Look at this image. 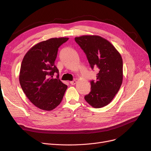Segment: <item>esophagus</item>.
<instances>
[{"instance_id":"esophagus-1","label":"esophagus","mask_w":151,"mask_h":151,"mask_svg":"<svg viewBox=\"0 0 151 151\" xmlns=\"http://www.w3.org/2000/svg\"><path fill=\"white\" fill-rule=\"evenodd\" d=\"M76 83H77V81H76V80H73V81H70V83L71 85H75V84H76Z\"/></svg>"}]
</instances>
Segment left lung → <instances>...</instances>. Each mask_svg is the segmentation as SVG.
Segmentation results:
<instances>
[{
	"label": "left lung",
	"instance_id": "obj_1",
	"mask_svg": "<svg viewBox=\"0 0 151 151\" xmlns=\"http://www.w3.org/2000/svg\"><path fill=\"white\" fill-rule=\"evenodd\" d=\"M75 42L86 54L91 67H97L96 80L91 81V91L85 100L95 108L108 105L119 90L123 80L121 54L106 39L99 35L75 37Z\"/></svg>",
	"mask_w": 151,
	"mask_h": 151
}]
</instances>
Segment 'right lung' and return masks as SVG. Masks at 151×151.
Segmentation results:
<instances>
[{"mask_svg":"<svg viewBox=\"0 0 151 151\" xmlns=\"http://www.w3.org/2000/svg\"><path fill=\"white\" fill-rule=\"evenodd\" d=\"M67 37L52 38L33 46L24 57L19 76L21 88L29 100L37 108L51 111L62 100L67 86L52 78L59 70L54 65L59 46Z\"/></svg>","mask_w":151,"mask_h":151,"instance_id":"add662e5","label":"right lung"}]
</instances>
